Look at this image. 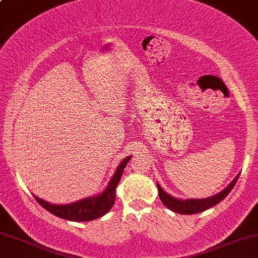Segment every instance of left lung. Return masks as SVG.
Wrapping results in <instances>:
<instances>
[{
  "label": "left lung",
  "mask_w": 258,
  "mask_h": 258,
  "mask_svg": "<svg viewBox=\"0 0 258 258\" xmlns=\"http://www.w3.org/2000/svg\"><path fill=\"white\" fill-rule=\"evenodd\" d=\"M239 178V175H237L234 178L233 181L229 184L225 190H222L220 194L215 195V196L209 197V198H204V200H185V201H180L176 200V198L169 196L168 194H166L162 188H161L160 184H157V188H159V197L162 203L166 206L168 209L173 210V212L178 213V214H184V215H191V214H197L201 212H204V210L209 209L216 204L220 203L223 198H225L229 192L232 191V188L234 187L235 182Z\"/></svg>",
  "instance_id": "8db88e82"
}]
</instances>
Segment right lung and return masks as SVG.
Masks as SVG:
<instances>
[{
	"instance_id": "obj_1",
	"label": "right lung",
	"mask_w": 258,
	"mask_h": 258,
	"mask_svg": "<svg viewBox=\"0 0 258 258\" xmlns=\"http://www.w3.org/2000/svg\"><path fill=\"white\" fill-rule=\"evenodd\" d=\"M131 156H127L117 167L115 174L110 179L107 188L102 192L101 195L95 197L85 198L76 203L66 204V206H56V204H50L48 202L40 200L37 196H33L36 201L44 209L51 213L52 215L58 216L61 219L71 220V221H91V220L98 219L107 214L111 209V207L115 203V191L116 186L119 184L121 175H122L123 168L126 167Z\"/></svg>"
}]
</instances>
